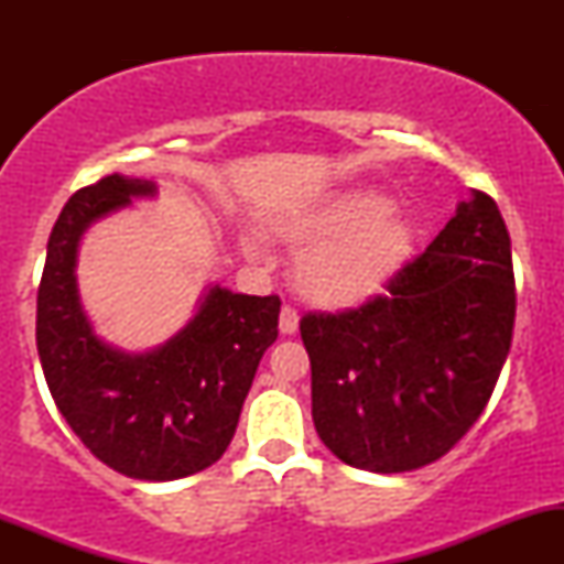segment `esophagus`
<instances>
[{"label":"esophagus","instance_id":"esophagus-1","mask_svg":"<svg viewBox=\"0 0 564 564\" xmlns=\"http://www.w3.org/2000/svg\"><path fill=\"white\" fill-rule=\"evenodd\" d=\"M278 326H281L283 334H294L296 328H300V313H296L291 304H283L281 318H278Z\"/></svg>","mask_w":564,"mask_h":564}]
</instances>
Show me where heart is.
<instances>
[{
  "label": "heart",
  "mask_w": 564,
  "mask_h": 564,
  "mask_svg": "<svg viewBox=\"0 0 564 564\" xmlns=\"http://www.w3.org/2000/svg\"><path fill=\"white\" fill-rule=\"evenodd\" d=\"M291 241L317 243L302 257L296 281L313 302L352 304L373 294L411 254V228L392 217L379 193H349L286 228ZM260 254V246L251 243Z\"/></svg>",
  "instance_id": "1"
}]
</instances>
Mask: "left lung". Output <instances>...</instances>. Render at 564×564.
Returning a JSON list of instances; mask_svg holds the SVG:
<instances>
[{"label":"left lung","instance_id":"1","mask_svg":"<svg viewBox=\"0 0 564 564\" xmlns=\"http://www.w3.org/2000/svg\"><path fill=\"white\" fill-rule=\"evenodd\" d=\"M517 313L507 223L471 191L384 294L304 313L313 422L349 467L392 475L435 464L475 426L511 347Z\"/></svg>","mask_w":564,"mask_h":564}]
</instances>
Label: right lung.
Here are the masks:
<instances>
[{"instance_id": "add662e5", "label": "right lung", "mask_w": 564, "mask_h": 564, "mask_svg": "<svg viewBox=\"0 0 564 564\" xmlns=\"http://www.w3.org/2000/svg\"><path fill=\"white\" fill-rule=\"evenodd\" d=\"M148 180L108 174L57 217L36 294V349L57 411L106 467L134 480H180L212 467L236 435L281 300L215 286L185 332L145 355L102 345L76 294V246L97 217L151 196Z\"/></svg>"}]
</instances>
